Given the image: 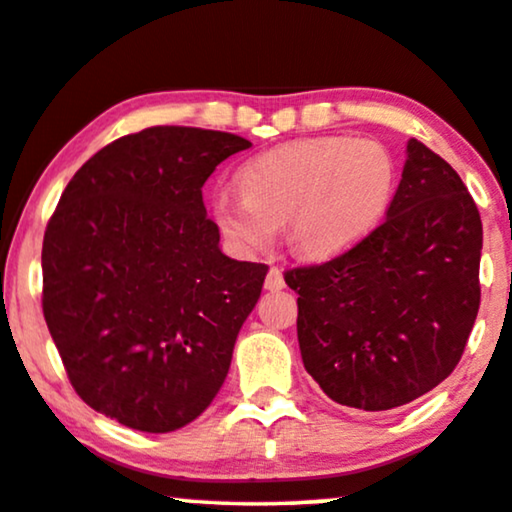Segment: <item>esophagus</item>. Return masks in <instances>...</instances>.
Returning a JSON list of instances; mask_svg holds the SVG:
<instances>
[{
    "mask_svg": "<svg viewBox=\"0 0 512 512\" xmlns=\"http://www.w3.org/2000/svg\"><path fill=\"white\" fill-rule=\"evenodd\" d=\"M264 288L271 290V292H278L285 288V281H283V271L278 267H271L267 278H264Z\"/></svg>",
    "mask_w": 512,
    "mask_h": 512,
    "instance_id": "esophagus-1",
    "label": "esophagus"
}]
</instances>
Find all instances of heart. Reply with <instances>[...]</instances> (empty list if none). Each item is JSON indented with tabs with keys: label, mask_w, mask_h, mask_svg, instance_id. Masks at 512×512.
I'll return each instance as SVG.
<instances>
[{
	"label": "heart",
	"mask_w": 512,
	"mask_h": 512,
	"mask_svg": "<svg viewBox=\"0 0 512 512\" xmlns=\"http://www.w3.org/2000/svg\"><path fill=\"white\" fill-rule=\"evenodd\" d=\"M398 170L374 140L313 138L274 147L238 173L241 196H213V220L243 250H262L288 220L290 245L311 260L344 255L384 220Z\"/></svg>",
	"instance_id": "1"
}]
</instances>
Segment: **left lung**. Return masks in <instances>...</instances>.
<instances>
[{"instance_id":"obj_1","label":"left lung","mask_w":512,"mask_h":512,"mask_svg":"<svg viewBox=\"0 0 512 512\" xmlns=\"http://www.w3.org/2000/svg\"><path fill=\"white\" fill-rule=\"evenodd\" d=\"M480 250L459 173L410 140L386 220L344 255L283 274L304 367L327 398L381 412L445 381L480 309Z\"/></svg>"}]
</instances>
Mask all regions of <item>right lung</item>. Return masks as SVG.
I'll use <instances>...</instances> for the list:
<instances>
[{"label":"right lung","instance_id":"1","mask_svg":"<svg viewBox=\"0 0 512 512\" xmlns=\"http://www.w3.org/2000/svg\"><path fill=\"white\" fill-rule=\"evenodd\" d=\"M234 133L152 126L109 142L65 187L42 248V309L67 379L88 407L168 433L224 384L267 264L220 250L201 187Z\"/></svg>","mask_w":512,"mask_h":512}]
</instances>
